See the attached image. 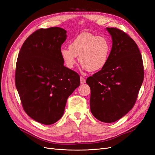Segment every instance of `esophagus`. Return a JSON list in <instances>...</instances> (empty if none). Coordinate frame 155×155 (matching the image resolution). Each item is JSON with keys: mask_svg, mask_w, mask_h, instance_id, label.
<instances>
[{"mask_svg": "<svg viewBox=\"0 0 155 155\" xmlns=\"http://www.w3.org/2000/svg\"><path fill=\"white\" fill-rule=\"evenodd\" d=\"M85 79L83 77H80V83H81V84H84L85 83Z\"/></svg>", "mask_w": 155, "mask_h": 155, "instance_id": "obj_1", "label": "esophagus"}]
</instances>
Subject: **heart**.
<instances>
[{"label": "heart", "instance_id": "b5f03b06", "mask_svg": "<svg viewBox=\"0 0 155 155\" xmlns=\"http://www.w3.org/2000/svg\"><path fill=\"white\" fill-rule=\"evenodd\" d=\"M111 49V44L106 37L83 32L70 42L69 48H61L60 55L64 65L69 69L74 68L78 56L83 69L96 72L107 64Z\"/></svg>", "mask_w": 155, "mask_h": 155}]
</instances>
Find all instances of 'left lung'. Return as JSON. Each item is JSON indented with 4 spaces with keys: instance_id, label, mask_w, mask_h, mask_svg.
I'll return each instance as SVG.
<instances>
[{
    "instance_id": "8db88e82",
    "label": "left lung",
    "mask_w": 155,
    "mask_h": 155,
    "mask_svg": "<svg viewBox=\"0 0 155 155\" xmlns=\"http://www.w3.org/2000/svg\"><path fill=\"white\" fill-rule=\"evenodd\" d=\"M112 45L109 61L88 77L91 111L102 122L120 120L132 109L143 81V61L137 45L125 32L107 28Z\"/></svg>"
}]
</instances>
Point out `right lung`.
<instances>
[{
  "label": "right lung",
  "instance_id": "add662e5",
  "mask_svg": "<svg viewBox=\"0 0 155 155\" xmlns=\"http://www.w3.org/2000/svg\"><path fill=\"white\" fill-rule=\"evenodd\" d=\"M67 31L41 28L31 34L18 53L15 85L26 113L44 125L63 116L69 96L80 85L78 73L64 66L60 50Z\"/></svg>",
  "mask_w": 155,
  "mask_h": 155
}]
</instances>
